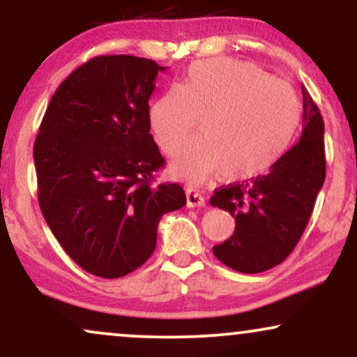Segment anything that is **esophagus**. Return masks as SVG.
<instances>
[{
	"label": "esophagus",
	"mask_w": 357,
	"mask_h": 357,
	"mask_svg": "<svg viewBox=\"0 0 357 357\" xmlns=\"http://www.w3.org/2000/svg\"><path fill=\"white\" fill-rule=\"evenodd\" d=\"M186 206L188 208H202L204 206V198L198 191L188 188L186 190Z\"/></svg>",
	"instance_id": "34e87169"
}]
</instances>
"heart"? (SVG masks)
<instances>
[{
	"label": "heart",
	"instance_id": "b5f03b06",
	"mask_svg": "<svg viewBox=\"0 0 357 357\" xmlns=\"http://www.w3.org/2000/svg\"><path fill=\"white\" fill-rule=\"evenodd\" d=\"M199 119L202 136L176 153L171 169L190 183L220 173L243 181L268 171L296 137L302 105L296 90L248 61L210 59L191 65L149 109L155 141L174 153Z\"/></svg>",
	"mask_w": 357,
	"mask_h": 357
}]
</instances>
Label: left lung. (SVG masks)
I'll use <instances>...</instances> for the list:
<instances>
[{"label":"left lung","instance_id":"8db88e82","mask_svg":"<svg viewBox=\"0 0 357 357\" xmlns=\"http://www.w3.org/2000/svg\"><path fill=\"white\" fill-rule=\"evenodd\" d=\"M302 136L267 174L216 190L210 203L235 218V233L213 253L241 273H260L282 264L301 240L326 179L324 121L302 89Z\"/></svg>","mask_w":357,"mask_h":357}]
</instances>
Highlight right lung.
<instances>
[{"mask_svg": "<svg viewBox=\"0 0 357 357\" xmlns=\"http://www.w3.org/2000/svg\"><path fill=\"white\" fill-rule=\"evenodd\" d=\"M154 60L102 55L53 93L33 147L38 203L68 257L119 278L153 255L165 213L186 204L179 184H153L165 166L149 129Z\"/></svg>", "mask_w": 357, "mask_h": 357, "instance_id": "obj_1", "label": "right lung"}]
</instances>
